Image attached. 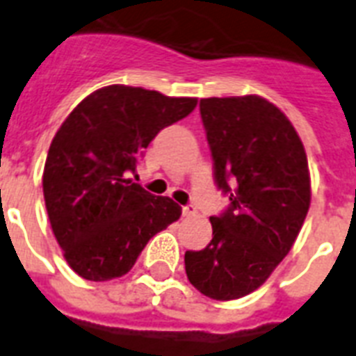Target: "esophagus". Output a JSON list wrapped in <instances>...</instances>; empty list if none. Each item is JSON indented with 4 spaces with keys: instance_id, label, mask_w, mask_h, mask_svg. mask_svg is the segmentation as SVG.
<instances>
[{
    "instance_id": "obj_1",
    "label": "esophagus",
    "mask_w": 356,
    "mask_h": 356,
    "mask_svg": "<svg viewBox=\"0 0 356 356\" xmlns=\"http://www.w3.org/2000/svg\"><path fill=\"white\" fill-rule=\"evenodd\" d=\"M183 214H184V216H194V214H195V207L194 205L183 207Z\"/></svg>"
}]
</instances>
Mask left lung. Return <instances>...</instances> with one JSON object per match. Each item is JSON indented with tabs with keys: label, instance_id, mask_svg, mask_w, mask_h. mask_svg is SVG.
<instances>
[{
	"label": "left lung",
	"instance_id": "obj_1",
	"mask_svg": "<svg viewBox=\"0 0 356 356\" xmlns=\"http://www.w3.org/2000/svg\"><path fill=\"white\" fill-rule=\"evenodd\" d=\"M200 111L231 207L211 218V243L184 253V270L207 298L231 301L262 286L292 249L310 207L309 162L290 120L264 97H207Z\"/></svg>",
	"mask_w": 356,
	"mask_h": 356
}]
</instances>
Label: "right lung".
<instances>
[{
    "label": "right lung",
    "instance_id": "1",
    "mask_svg": "<svg viewBox=\"0 0 356 356\" xmlns=\"http://www.w3.org/2000/svg\"><path fill=\"white\" fill-rule=\"evenodd\" d=\"M195 105V97L111 85L86 96L58 127L42 188L53 234L77 275H125L149 238L181 218L175 201L149 194L129 173L156 133Z\"/></svg>",
    "mask_w": 356,
    "mask_h": 356
}]
</instances>
